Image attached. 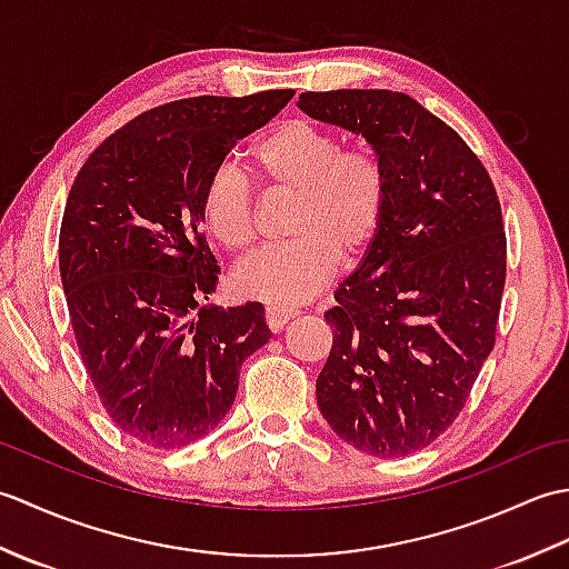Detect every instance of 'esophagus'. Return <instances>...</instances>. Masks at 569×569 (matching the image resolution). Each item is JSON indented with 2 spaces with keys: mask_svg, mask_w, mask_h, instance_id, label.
Masks as SVG:
<instances>
[{
  "mask_svg": "<svg viewBox=\"0 0 569 569\" xmlns=\"http://www.w3.org/2000/svg\"><path fill=\"white\" fill-rule=\"evenodd\" d=\"M298 316V310H291V308H266V325H269L271 332H278L283 330V325L288 320H293Z\"/></svg>",
  "mask_w": 569,
  "mask_h": 569,
  "instance_id": "1",
  "label": "esophagus"
}]
</instances>
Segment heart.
<instances>
[{"label":"heart","mask_w":569,"mask_h":569,"mask_svg":"<svg viewBox=\"0 0 569 569\" xmlns=\"http://www.w3.org/2000/svg\"><path fill=\"white\" fill-rule=\"evenodd\" d=\"M253 173L278 196H293L286 234L291 241L259 253L234 273V291L273 308L306 303L330 281L337 261L365 257L379 237L389 176L369 149H345L342 139L308 119H288L253 141ZM200 214L208 234L244 257L257 241V200L234 168H214L204 180Z\"/></svg>","instance_id":"1"}]
</instances>
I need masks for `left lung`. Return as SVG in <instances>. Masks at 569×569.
<instances>
[{"instance_id": "obj_1", "label": "left lung", "mask_w": 569, "mask_h": 569, "mask_svg": "<svg viewBox=\"0 0 569 569\" xmlns=\"http://www.w3.org/2000/svg\"><path fill=\"white\" fill-rule=\"evenodd\" d=\"M298 107L367 139L389 176L381 232L325 312L320 413L359 452L406 457L452 426L497 340V190L465 139L403 92H303Z\"/></svg>"}]
</instances>
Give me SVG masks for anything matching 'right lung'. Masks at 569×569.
Here are the masks:
<instances>
[{"label":"right lung","instance_id":"right-lung-1","mask_svg":"<svg viewBox=\"0 0 569 569\" xmlns=\"http://www.w3.org/2000/svg\"><path fill=\"white\" fill-rule=\"evenodd\" d=\"M293 90L166 102L107 137L72 180L58 261L82 365L114 426L173 450L234 403L244 359L269 342L261 303L200 306L220 266L200 196L239 139Z\"/></svg>","mask_w":569,"mask_h":569}]
</instances>
